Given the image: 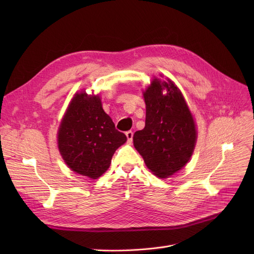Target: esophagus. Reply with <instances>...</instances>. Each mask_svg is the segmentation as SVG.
I'll return each instance as SVG.
<instances>
[{
    "label": "esophagus",
    "instance_id": "34e87169",
    "mask_svg": "<svg viewBox=\"0 0 254 254\" xmlns=\"http://www.w3.org/2000/svg\"><path fill=\"white\" fill-rule=\"evenodd\" d=\"M126 136H127V142H128L129 144H131L132 137H133V132H132V131H127V132H126Z\"/></svg>",
    "mask_w": 254,
    "mask_h": 254
}]
</instances>
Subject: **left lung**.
Listing matches in <instances>:
<instances>
[{
    "mask_svg": "<svg viewBox=\"0 0 254 254\" xmlns=\"http://www.w3.org/2000/svg\"><path fill=\"white\" fill-rule=\"evenodd\" d=\"M142 93L145 127L133 134L134 148L153 175L170 178L193 156L197 142L195 119L182 92L170 78L153 77Z\"/></svg>",
    "mask_w": 254,
    "mask_h": 254,
    "instance_id": "1",
    "label": "left lung"
}]
</instances>
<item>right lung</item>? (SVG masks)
<instances>
[{
	"label": "right lung",
	"mask_w": 254,
	"mask_h": 254,
	"mask_svg": "<svg viewBox=\"0 0 254 254\" xmlns=\"http://www.w3.org/2000/svg\"><path fill=\"white\" fill-rule=\"evenodd\" d=\"M127 137L115 129L102 105V98L86 89L77 91L68 103L57 131L58 149L74 173L97 179L110 167L113 153Z\"/></svg>",
	"instance_id": "1"
}]
</instances>
